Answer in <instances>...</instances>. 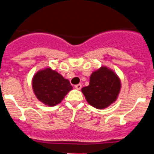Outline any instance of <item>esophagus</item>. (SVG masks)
<instances>
[{"label": "esophagus", "instance_id": "1", "mask_svg": "<svg viewBox=\"0 0 154 154\" xmlns=\"http://www.w3.org/2000/svg\"><path fill=\"white\" fill-rule=\"evenodd\" d=\"M82 84H78V85H75V88H76L77 89H78V90H80V89H82Z\"/></svg>", "mask_w": 154, "mask_h": 154}]
</instances>
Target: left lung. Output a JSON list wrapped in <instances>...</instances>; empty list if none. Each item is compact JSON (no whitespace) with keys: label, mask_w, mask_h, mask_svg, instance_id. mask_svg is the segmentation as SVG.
I'll return each mask as SVG.
<instances>
[{"label":"left lung","mask_w":154,"mask_h":154,"mask_svg":"<svg viewBox=\"0 0 154 154\" xmlns=\"http://www.w3.org/2000/svg\"><path fill=\"white\" fill-rule=\"evenodd\" d=\"M122 89L118 75L110 68L101 66L92 72L89 85L82 89L87 102L93 107L103 109L117 101Z\"/></svg>","instance_id":"1"}]
</instances>
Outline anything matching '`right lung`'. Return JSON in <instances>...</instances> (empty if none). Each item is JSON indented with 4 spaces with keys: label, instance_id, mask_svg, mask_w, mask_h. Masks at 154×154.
Here are the masks:
<instances>
[{
    "label": "right lung",
    "instance_id": "add662e5",
    "mask_svg": "<svg viewBox=\"0 0 154 154\" xmlns=\"http://www.w3.org/2000/svg\"><path fill=\"white\" fill-rule=\"evenodd\" d=\"M32 88L37 100L50 107L60 104L72 89L69 81L50 67L38 70L33 75Z\"/></svg>",
    "mask_w": 154,
    "mask_h": 154
}]
</instances>
